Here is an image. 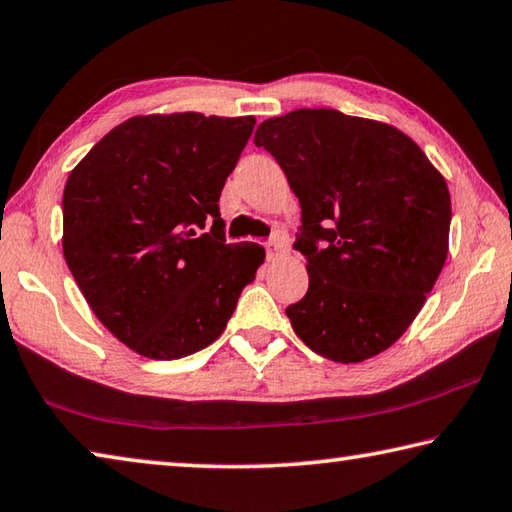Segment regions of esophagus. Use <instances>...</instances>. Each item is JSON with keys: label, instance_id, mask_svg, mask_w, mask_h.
<instances>
[{"label": "esophagus", "instance_id": "1", "mask_svg": "<svg viewBox=\"0 0 512 512\" xmlns=\"http://www.w3.org/2000/svg\"><path fill=\"white\" fill-rule=\"evenodd\" d=\"M287 248H289V241L284 235H277L273 237L271 241H268L266 246V253H268V259H280L287 255Z\"/></svg>", "mask_w": 512, "mask_h": 512}]
</instances>
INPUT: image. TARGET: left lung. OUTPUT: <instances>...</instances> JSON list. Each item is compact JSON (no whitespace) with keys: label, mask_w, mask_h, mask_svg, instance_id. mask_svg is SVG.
I'll list each match as a JSON object with an SVG mask.
<instances>
[{"label":"left lung","mask_w":512,"mask_h":512,"mask_svg":"<svg viewBox=\"0 0 512 512\" xmlns=\"http://www.w3.org/2000/svg\"><path fill=\"white\" fill-rule=\"evenodd\" d=\"M255 144L302 207L296 248L309 289L287 307L293 332L336 363L377 357L411 327L445 266L452 198L443 173L400 128L329 108L266 119Z\"/></svg>","instance_id":"8db88e82"}]
</instances>
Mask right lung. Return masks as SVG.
Returning <instances> with one entry per match:
<instances>
[{"mask_svg": "<svg viewBox=\"0 0 512 512\" xmlns=\"http://www.w3.org/2000/svg\"><path fill=\"white\" fill-rule=\"evenodd\" d=\"M253 128L250 115H137L69 171L65 262L101 325L146 359H180L219 339L264 264L259 244H225L219 214Z\"/></svg>", "mask_w": 512, "mask_h": 512, "instance_id": "add662e5", "label": "right lung"}]
</instances>
